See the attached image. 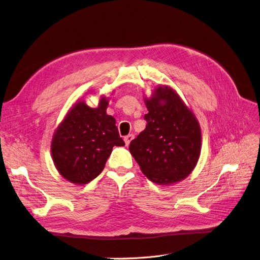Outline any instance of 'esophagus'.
Masks as SVG:
<instances>
[{
  "label": "esophagus",
  "instance_id": "obj_1",
  "mask_svg": "<svg viewBox=\"0 0 260 260\" xmlns=\"http://www.w3.org/2000/svg\"><path fill=\"white\" fill-rule=\"evenodd\" d=\"M133 138H135V136H133V135H128V136H125L124 137V143H125V145H129L130 144V142H131V141L133 140Z\"/></svg>",
  "mask_w": 260,
  "mask_h": 260
}]
</instances>
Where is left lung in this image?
Instances as JSON below:
<instances>
[{
    "instance_id": "obj_1",
    "label": "left lung",
    "mask_w": 260,
    "mask_h": 260,
    "mask_svg": "<svg viewBox=\"0 0 260 260\" xmlns=\"http://www.w3.org/2000/svg\"><path fill=\"white\" fill-rule=\"evenodd\" d=\"M145 129L132 140L131 155L152 182L170 185L185 179L199 161L202 133L199 120L179 94L159 85L144 99Z\"/></svg>"
}]
</instances>
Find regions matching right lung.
<instances>
[{"mask_svg":"<svg viewBox=\"0 0 260 260\" xmlns=\"http://www.w3.org/2000/svg\"><path fill=\"white\" fill-rule=\"evenodd\" d=\"M108 99L92 108L78 101L55 130L51 152L59 175L75 184H86L104 169L114 146H123L113 116L106 114Z\"/></svg>","mask_w":260,"mask_h":260,"instance_id":"obj_1","label":"right lung"}]
</instances>
